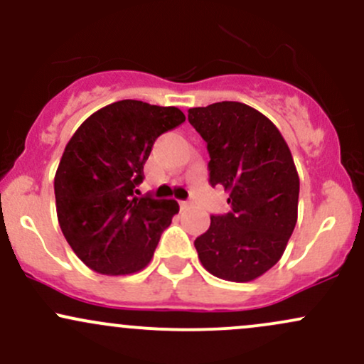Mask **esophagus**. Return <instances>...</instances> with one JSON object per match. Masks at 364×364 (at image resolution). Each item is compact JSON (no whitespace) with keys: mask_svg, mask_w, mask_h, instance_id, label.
<instances>
[{"mask_svg":"<svg viewBox=\"0 0 364 364\" xmlns=\"http://www.w3.org/2000/svg\"><path fill=\"white\" fill-rule=\"evenodd\" d=\"M179 205H181V208H188L191 205V203L190 202H179Z\"/></svg>","mask_w":364,"mask_h":364,"instance_id":"esophagus-1","label":"esophagus"}]
</instances>
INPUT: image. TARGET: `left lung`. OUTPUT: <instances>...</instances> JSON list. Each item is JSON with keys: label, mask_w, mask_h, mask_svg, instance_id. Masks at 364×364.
Listing matches in <instances>:
<instances>
[{"label": "left lung", "mask_w": 364, "mask_h": 364, "mask_svg": "<svg viewBox=\"0 0 364 364\" xmlns=\"http://www.w3.org/2000/svg\"><path fill=\"white\" fill-rule=\"evenodd\" d=\"M188 121L207 141L208 183L224 186L231 205L195 240L198 258L215 277L250 282L281 260L298 220L291 150L272 121L241 102L191 107Z\"/></svg>", "instance_id": "obj_1"}]
</instances>
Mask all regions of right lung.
Listing matches in <instances>:
<instances>
[{
    "label": "right lung",
    "instance_id": "right-lung-1",
    "mask_svg": "<svg viewBox=\"0 0 364 364\" xmlns=\"http://www.w3.org/2000/svg\"><path fill=\"white\" fill-rule=\"evenodd\" d=\"M178 107L118 101L95 111L65 147L54 176L58 223L80 260L99 274L149 265L176 200L135 196L154 141L179 127Z\"/></svg>",
    "mask_w": 364,
    "mask_h": 364
}]
</instances>
